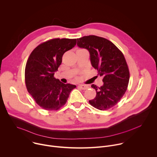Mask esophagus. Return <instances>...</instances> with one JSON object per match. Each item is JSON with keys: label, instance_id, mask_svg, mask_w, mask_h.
I'll use <instances>...</instances> for the list:
<instances>
[{"label": "esophagus", "instance_id": "esophagus-1", "mask_svg": "<svg viewBox=\"0 0 157 157\" xmlns=\"http://www.w3.org/2000/svg\"><path fill=\"white\" fill-rule=\"evenodd\" d=\"M79 87L81 89H83V90H85V89H87V88H89V86H87V85H84V84H80V85H79Z\"/></svg>", "mask_w": 157, "mask_h": 157}]
</instances>
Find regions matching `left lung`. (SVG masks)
Returning <instances> with one entry per match:
<instances>
[{"label":"left lung","instance_id":"8db88e82","mask_svg":"<svg viewBox=\"0 0 157 157\" xmlns=\"http://www.w3.org/2000/svg\"><path fill=\"white\" fill-rule=\"evenodd\" d=\"M77 45L87 50L93 67L103 78V85L94 84L96 96L89 101L94 107L104 110L116 105L124 95L129 81V71L122 53L109 40L89 35L77 39Z\"/></svg>","mask_w":157,"mask_h":157}]
</instances>
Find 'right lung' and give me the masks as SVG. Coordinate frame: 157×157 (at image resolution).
Listing matches in <instances>:
<instances>
[{"instance_id": "obj_1", "label": "right lung", "mask_w": 157, "mask_h": 157, "mask_svg": "<svg viewBox=\"0 0 157 157\" xmlns=\"http://www.w3.org/2000/svg\"><path fill=\"white\" fill-rule=\"evenodd\" d=\"M76 44V39L55 38L40 44L31 53L25 66L26 87L43 109H59L66 104L71 91L76 87L64 84L54 78L63 54Z\"/></svg>"}]
</instances>
